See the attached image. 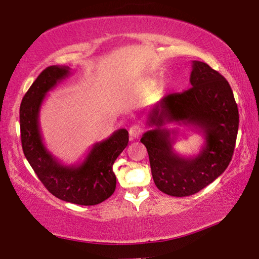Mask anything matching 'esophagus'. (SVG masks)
I'll return each mask as SVG.
<instances>
[{"label": "esophagus", "mask_w": 259, "mask_h": 259, "mask_svg": "<svg viewBox=\"0 0 259 259\" xmlns=\"http://www.w3.org/2000/svg\"><path fill=\"white\" fill-rule=\"evenodd\" d=\"M128 132L131 139H138L141 136V133H143V128L139 125H133L130 127Z\"/></svg>", "instance_id": "esophagus-1"}]
</instances>
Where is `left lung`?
<instances>
[{
  "instance_id": "8db88e82",
  "label": "left lung",
  "mask_w": 259,
  "mask_h": 259,
  "mask_svg": "<svg viewBox=\"0 0 259 259\" xmlns=\"http://www.w3.org/2000/svg\"><path fill=\"white\" fill-rule=\"evenodd\" d=\"M189 90L166 95L150 109L146 123L153 130L140 141L147 148L152 177L161 192L186 197L199 192L218 178L232 159L238 133V107L230 84L207 63L192 62ZM192 125L205 139L194 157L172 150L174 138L166 123Z\"/></svg>"
}]
</instances>
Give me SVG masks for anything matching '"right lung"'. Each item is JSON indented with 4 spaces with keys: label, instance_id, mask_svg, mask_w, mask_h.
<instances>
[{
    "label": "right lung",
    "instance_id": "add662e5",
    "mask_svg": "<svg viewBox=\"0 0 259 259\" xmlns=\"http://www.w3.org/2000/svg\"><path fill=\"white\" fill-rule=\"evenodd\" d=\"M70 75L67 66H51L42 70L22 99L20 128L22 150L34 172L49 192L59 199L77 205H97L115 191L113 164L128 144L125 128L93 145L81 164L63 165L45 146L38 114L49 91Z\"/></svg>",
    "mask_w": 259,
    "mask_h": 259
}]
</instances>
